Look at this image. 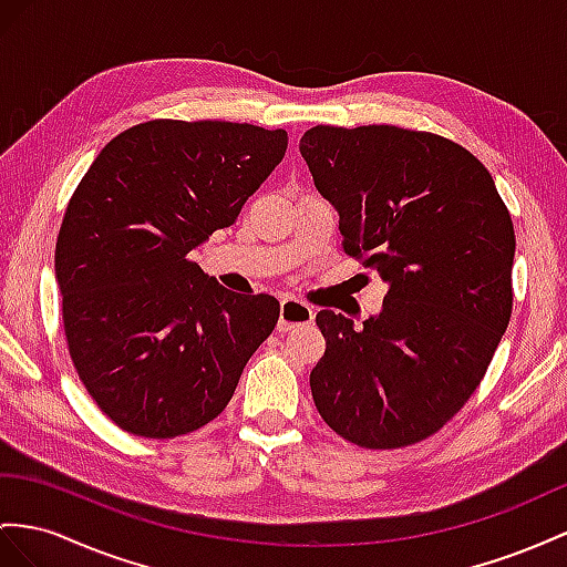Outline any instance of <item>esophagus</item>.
Masks as SVG:
<instances>
[{
    "instance_id": "esophagus-1",
    "label": "esophagus",
    "mask_w": 567,
    "mask_h": 567,
    "mask_svg": "<svg viewBox=\"0 0 567 567\" xmlns=\"http://www.w3.org/2000/svg\"><path fill=\"white\" fill-rule=\"evenodd\" d=\"M311 321H313V309L309 307V303H303V301L292 299V297H285L280 301V323H278V328L282 332L303 328V326H309Z\"/></svg>"
}]
</instances>
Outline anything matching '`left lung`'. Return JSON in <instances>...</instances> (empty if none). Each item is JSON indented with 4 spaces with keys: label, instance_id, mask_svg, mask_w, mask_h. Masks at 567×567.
Instances as JSON below:
<instances>
[{
    "label": "left lung",
    "instance_id": "8db88e82",
    "mask_svg": "<svg viewBox=\"0 0 567 567\" xmlns=\"http://www.w3.org/2000/svg\"><path fill=\"white\" fill-rule=\"evenodd\" d=\"M299 151L340 215L344 254L388 285L361 330L342 313H316L326 338L311 371L316 410L361 447L424 441L482 383L511 321V213L488 169L443 136L313 126Z\"/></svg>",
    "mask_w": 567,
    "mask_h": 567
}]
</instances>
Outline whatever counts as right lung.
<instances>
[{"instance_id":"right-lung-1","label":"right lung","mask_w":567,"mask_h":567,"mask_svg":"<svg viewBox=\"0 0 567 567\" xmlns=\"http://www.w3.org/2000/svg\"><path fill=\"white\" fill-rule=\"evenodd\" d=\"M285 151V128L153 120L114 136L76 186L54 249L64 336L120 429L206 426L278 323V299L231 292L192 251L237 223Z\"/></svg>"}]
</instances>
